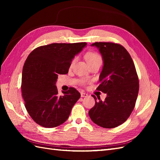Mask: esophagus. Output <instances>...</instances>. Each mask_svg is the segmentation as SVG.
I'll return each instance as SVG.
<instances>
[{"label":"esophagus","mask_w":160,"mask_h":160,"mask_svg":"<svg viewBox=\"0 0 160 160\" xmlns=\"http://www.w3.org/2000/svg\"><path fill=\"white\" fill-rule=\"evenodd\" d=\"M81 97L82 98H85V97H88V94L86 93H81Z\"/></svg>","instance_id":"34e87169"}]
</instances>
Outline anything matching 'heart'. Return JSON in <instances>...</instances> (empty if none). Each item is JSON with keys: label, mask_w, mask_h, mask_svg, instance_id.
Listing matches in <instances>:
<instances>
[{"label": "heart", "mask_w": 160, "mask_h": 160, "mask_svg": "<svg viewBox=\"0 0 160 160\" xmlns=\"http://www.w3.org/2000/svg\"><path fill=\"white\" fill-rule=\"evenodd\" d=\"M85 58L87 63L93 62V61L96 60H101L100 56L98 55V53L94 52H89L85 55Z\"/></svg>", "instance_id": "b5f03b06"}]
</instances>
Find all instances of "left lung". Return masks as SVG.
<instances>
[{
  "label": "left lung",
  "mask_w": 160,
  "mask_h": 160,
  "mask_svg": "<svg viewBox=\"0 0 160 160\" xmlns=\"http://www.w3.org/2000/svg\"><path fill=\"white\" fill-rule=\"evenodd\" d=\"M103 67L98 90L107 94L104 101L93 96L96 104L89 117L101 127L111 128L123 124L135 107L139 91V80L130 54L123 46L112 42H95Z\"/></svg>",
  "instance_id": "left-lung-1"
}]
</instances>
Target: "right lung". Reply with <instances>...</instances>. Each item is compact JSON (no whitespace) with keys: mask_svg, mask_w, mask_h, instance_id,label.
<instances>
[{"mask_svg":"<svg viewBox=\"0 0 160 160\" xmlns=\"http://www.w3.org/2000/svg\"><path fill=\"white\" fill-rule=\"evenodd\" d=\"M86 42L52 43L39 47L28 56L22 73V95L28 113L37 124L53 128L63 124L80 93L71 87L60 96L56 85L59 74H67L75 56Z\"/></svg>","mask_w":160,"mask_h":160,"instance_id":"obj_1","label":"right lung"}]
</instances>
